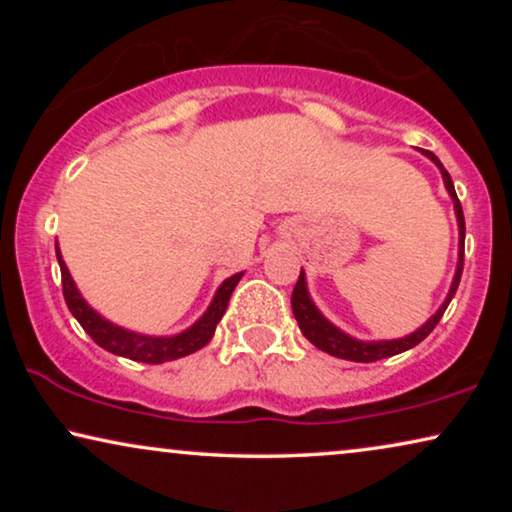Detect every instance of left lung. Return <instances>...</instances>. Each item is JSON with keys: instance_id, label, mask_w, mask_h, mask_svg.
<instances>
[{"instance_id": "1", "label": "left lung", "mask_w": 512, "mask_h": 512, "mask_svg": "<svg viewBox=\"0 0 512 512\" xmlns=\"http://www.w3.org/2000/svg\"><path fill=\"white\" fill-rule=\"evenodd\" d=\"M422 153H424L426 158H431L433 163L438 165L440 174H443L445 188H447V193H450V198L454 200V214H457V223H459V261H457V272H454L452 286H450V291H447L445 303L438 307V312L433 314V317L426 321L424 326H419L415 333L405 335V338H398V340H368V342L366 340H356V338H352V335H347L345 331H340L338 326H333L331 321H328L324 314L317 310V305H314L312 298H310V291H307L305 272L300 270L296 289H293V296H291L293 317H296L300 331H303L305 338L310 340L314 347L321 349V352H326V354H331V356H338V359L356 361V363H373V361L387 359V356L408 352V349L419 345V342H422L426 335H429L433 328L438 326L440 317H443L445 310H447V305H450V300L454 298V293H457L461 272H464V237H466L464 209H461V202L457 198V193H454V184H452L450 172L445 170L443 163H440V160L433 156L431 151H424L422 149Z\"/></svg>"}]
</instances>
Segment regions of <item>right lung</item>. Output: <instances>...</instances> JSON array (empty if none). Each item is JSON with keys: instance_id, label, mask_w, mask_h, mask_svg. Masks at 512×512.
Listing matches in <instances>:
<instances>
[{"instance_id": "obj_1", "label": "right lung", "mask_w": 512, "mask_h": 512, "mask_svg": "<svg viewBox=\"0 0 512 512\" xmlns=\"http://www.w3.org/2000/svg\"><path fill=\"white\" fill-rule=\"evenodd\" d=\"M55 256H58L60 272H62V293H65V303L69 307V312L76 317V321L83 326V331H86L102 349H107V352L116 356H125V359H132V361H142V363L174 361L205 347L207 342L212 340L216 324H219L223 314H226L228 300L233 296L237 282L242 279V272L228 277L226 282L216 289L214 300L209 303L207 312L202 314L191 328H186V331H181L177 335H170V338H153V335L128 331V328H121L100 317V314H97L93 307L83 300L79 289H76L74 279L69 275L58 247H55Z\"/></svg>"}]
</instances>
